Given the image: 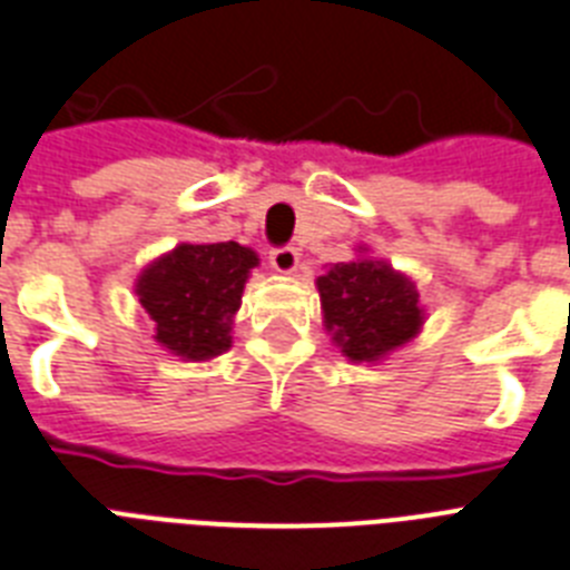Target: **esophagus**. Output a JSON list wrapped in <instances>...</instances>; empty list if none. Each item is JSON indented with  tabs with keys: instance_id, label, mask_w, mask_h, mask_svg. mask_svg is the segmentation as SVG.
I'll list each match as a JSON object with an SVG mask.
<instances>
[{
	"instance_id": "1",
	"label": "esophagus",
	"mask_w": 570,
	"mask_h": 570,
	"mask_svg": "<svg viewBox=\"0 0 570 570\" xmlns=\"http://www.w3.org/2000/svg\"><path fill=\"white\" fill-rule=\"evenodd\" d=\"M296 265H299V253L294 247H274L271 250V267L276 274H294Z\"/></svg>"
}]
</instances>
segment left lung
Segmentation results:
<instances>
[{
    "mask_svg": "<svg viewBox=\"0 0 570 570\" xmlns=\"http://www.w3.org/2000/svg\"><path fill=\"white\" fill-rule=\"evenodd\" d=\"M326 326L352 361H375L416 335V291L384 262H341L317 279Z\"/></svg>",
    "mask_w": 570,
    "mask_h": 570,
    "instance_id": "obj_1",
    "label": "left lung"
}]
</instances>
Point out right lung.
<instances>
[{"instance_id": "add662e5", "label": "right lung", "mask_w": 570, "mask_h": 570, "mask_svg": "<svg viewBox=\"0 0 570 570\" xmlns=\"http://www.w3.org/2000/svg\"><path fill=\"white\" fill-rule=\"evenodd\" d=\"M256 253L235 242L180 244L139 276V303L157 323V341L183 358L204 361L229 346Z\"/></svg>"}]
</instances>
